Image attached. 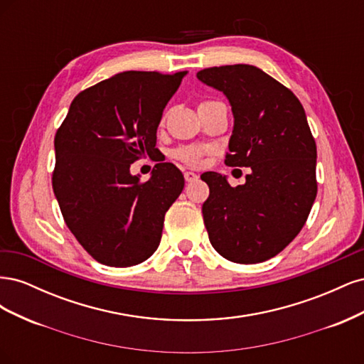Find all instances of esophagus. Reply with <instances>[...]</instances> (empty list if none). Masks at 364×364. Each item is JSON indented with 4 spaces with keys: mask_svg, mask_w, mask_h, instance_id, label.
Masks as SVG:
<instances>
[{
    "mask_svg": "<svg viewBox=\"0 0 364 364\" xmlns=\"http://www.w3.org/2000/svg\"><path fill=\"white\" fill-rule=\"evenodd\" d=\"M183 178H185L186 182L191 183V182H196L197 179H199V176H197V174L193 173V171H185V173H183Z\"/></svg>",
    "mask_w": 364,
    "mask_h": 364,
    "instance_id": "esophagus-1",
    "label": "esophagus"
}]
</instances>
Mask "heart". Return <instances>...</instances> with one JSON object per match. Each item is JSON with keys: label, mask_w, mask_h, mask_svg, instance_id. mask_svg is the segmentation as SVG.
<instances>
[{"label": "heart", "mask_w": 364, "mask_h": 364, "mask_svg": "<svg viewBox=\"0 0 364 364\" xmlns=\"http://www.w3.org/2000/svg\"><path fill=\"white\" fill-rule=\"evenodd\" d=\"M206 150L203 147H196V146H182L174 149L171 151V156L178 159L186 165H196L203 158Z\"/></svg>", "instance_id": "1"}]
</instances>
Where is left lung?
Instances as JSON below:
<instances>
[{
    "mask_svg": "<svg viewBox=\"0 0 364 364\" xmlns=\"http://www.w3.org/2000/svg\"><path fill=\"white\" fill-rule=\"evenodd\" d=\"M197 79L232 106L225 164L252 170L235 188L218 173L200 176L209 186L202 206L209 241L229 261L270 259L301 232L317 194L316 141L304 107L289 87L252 65L205 68Z\"/></svg>",
    "mask_w": 364,
    "mask_h": 364,
    "instance_id": "8db88e82",
    "label": "left lung"
}]
</instances>
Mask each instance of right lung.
<instances>
[{"instance_id":"right-lung-1","label":"right lung","mask_w":364,"mask_h":364,"mask_svg":"<svg viewBox=\"0 0 364 364\" xmlns=\"http://www.w3.org/2000/svg\"><path fill=\"white\" fill-rule=\"evenodd\" d=\"M186 71H124L77 94L54 136L53 190L65 223L90 255L111 267L146 261L183 174L156 164L147 182L130 164L151 156L164 107Z\"/></svg>"}]
</instances>
